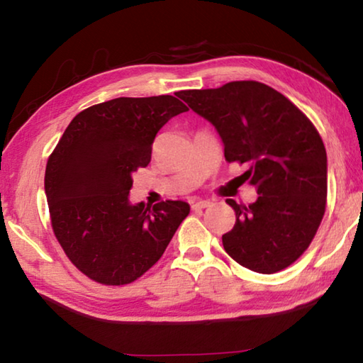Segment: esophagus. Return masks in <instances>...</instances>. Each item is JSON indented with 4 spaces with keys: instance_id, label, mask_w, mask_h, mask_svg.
<instances>
[{
    "instance_id": "esophagus-1",
    "label": "esophagus",
    "mask_w": 363,
    "mask_h": 363,
    "mask_svg": "<svg viewBox=\"0 0 363 363\" xmlns=\"http://www.w3.org/2000/svg\"><path fill=\"white\" fill-rule=\"evenodd\" d=\"M190 205H192V210H205V208H208L211 203L208 200H192Z\"/></svg>"
}]
</instances>
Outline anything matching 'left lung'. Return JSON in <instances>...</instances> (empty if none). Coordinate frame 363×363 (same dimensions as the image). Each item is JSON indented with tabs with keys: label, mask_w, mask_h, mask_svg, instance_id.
Instances as JSON below:
<instances>
[{
	"label": "left lung",
	"mask_w": 363,
	"mask_h": 363,
	"mask_svg": "<svg viewBox=\"0 0 363 363\" xmlns=\"http://www.w3.org/2000/svg\"><path fill=\"white\" fill-rule=\"evenodd\" d=\"M182 99L218 131L227 162L248 164L242 177L259 194L238 205L235 225L223 235L225 253L240 266L274 274L304 253L327 203V152L309 118L270 86L232 82L189 89Z\"/></svg>",
	"instance_id": "obj_1"
}]
</instances>
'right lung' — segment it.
Returning <instances> with one entry per match:
<instances>
[{
    "label": "right lung",
    "mask_w": 363,
    "mask_h": 363,
    "mask_svg": "<svg viewBox=\"0 0 363 363\" xmlns=\"http://www.w3.org/2000/svg\"><path fill=\"white\" fill-rule=\"evenodd\" d=\"M179 99L116 97L86 108L48 160L45 192L54 235L69 259L99 284L139 279L190 213L182 200L152 208L130 200L133 173L150 163L157 133L189 110Z\"/></svg>",
    "instance_id": "add662e5"
}]
</instances>
